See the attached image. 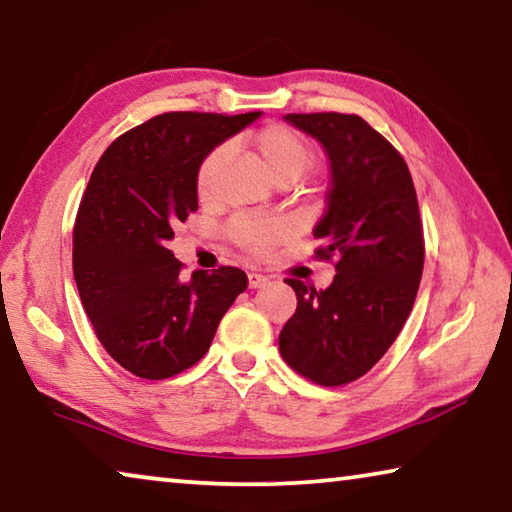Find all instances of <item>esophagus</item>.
Instances as JSON below:
<instances>
[{"mask_svg":"<svg viewBox=\"0 0 512 512\" xmlns=\"http://www.w3.org/2000/svg\"><path fill=\"white\" fill-rule=\"evenodd\" d=\"M268 282V277L262 273H248V287L250 289H262Z\"/></svg>","mask_w":512,"mask_h":512,"instance_id":"esophagus-1","label":"esophagus"}]
</instances>
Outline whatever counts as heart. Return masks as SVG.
<instances>
[{"label": "heart", "instance_id": "b5f03b06", "mask_svg": "<svg viewBox=\"0 0 512 512\" xmlns=\"http://www.w3.org/2000/svg\"><path fill=\"white\" fill-rule=\"evenodd\" d=\"M250 144H253L257 160L271 180L291 178L296 183L302 173L311 167V162H314V149H311L309 142L298 131H293V128L284 124H271L262 128V131L255 133ZM223 167L225 149H216L203 160L201 169H198L196 183L201 198H210L216 192L223 176ZM230 235L237 244L253 250V253H264V250L271 248L277 232L273 225L264 221L239 216L230 225Z\"/></svg>", "mask_w": 512, "mask_h": 512}]
</instances>
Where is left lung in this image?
Wrapping results in <instances>:
<instances>
[{
  "label": "left lung",
  "instance_id": "8db88e82",
  "mask_svg": "<svg viewBox=\"0 0 512 512\" xmlns=\"http://www.w3.org/2000/svg\"><path fill=\"white\" fill-rule=\"evenodd\" d=\"M284 121L323 146L327 210L314 237L336 275L316 291L287 280L296 314L280 332L282 359L323 386L359 379L391 348L411 314L424 264L418 196L409 167L359 115L314 112Z\"/></svg>",
  "mask_w": 512,
  "mask_h": 512
}]
</instances>
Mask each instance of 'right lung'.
<instances>
[{
	"instance_id": "add662e5",
	"label": "right lung",
	"mask_w": 512,
	"mask_h": 512,
	"mask_svg": "<svg viewBox=\"0 0 512 512\" xmlns=\"http://www.w3.org/2000/svg\"><path fill=\"white\" fill-rule=\"evenodd\" d=\"M262 112H164L112 142L74 225V280L99 341L121 368L167 379L205 357L248 287L235 266L180 280L173 228L198 210V169Z\"/></svg>"
}]
</instances>
